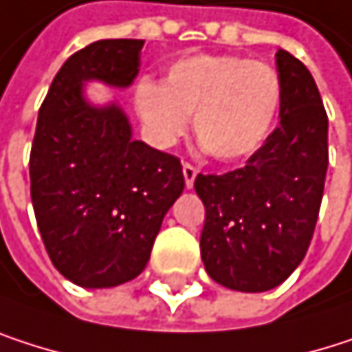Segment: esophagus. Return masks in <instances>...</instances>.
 I'll return each instance as SVG.
<instances>
[{"instance_id": "obj_1", "label": "esophagus", "mask_w": 352, "mask_h": 352, "mask_svg": "<svg viewBox=\"0 0 352 352\" xmlns=\"http://www.w3.org/2000/svg\"><path fill=\"white\" fill-rule=\"evenodd\" d=\"M182 174H184V182H186V188H192L195 186V178L199 174V170L190 164H184L182 166Z\"/></svg>"}]
</instances>
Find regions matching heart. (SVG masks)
<instances>
[{
    "label": "heart",
    "instance_id": "b5f03b06",
    "mask_svg": "<svg viewBox=\"0 0 352 352\" xmlns=\"http://www.w3.org/2000/svg\"><path fill=\"white\" fill-rule=\"evenodd\" d=\"M283 104L278 72L238 55H190L170 63L162 82L143 80L135 108L157 147L174 145L188 129L219 162L252 155L270 135Z\"/></svg>",
    "mask_w": 352,
    "mask_h": 352
}]
</instances>
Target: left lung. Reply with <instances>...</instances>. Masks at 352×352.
<instances>
[{
    "mask_svg": "<svg viewBox=\"0 0 352 352\" xmlns=\"http://www.w3.org/2000/svg\"><path fill=\"white\" fill-rule=\"evenodd\" d=\"M278 126L244 168L199 174L205 205L201 258L209 276L234 291L280 285L303 261L318 221L328 170V116L307 67L278 49Z\"/></svg>",
    "mask_w": 352,
    "mask_h": 352,
    "instance_id": "1",
    "label": "left lung"
}]
</instances>
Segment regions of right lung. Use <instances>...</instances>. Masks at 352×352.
<instances>
[{"mask_svg":"<svg viewBox=\"0 0 352 352\" xmlns=\"http://www.w3.org/2000/svg\"><path fill=\"white\" fill-rule=\"evenodd\" d=\"M143 41L108 38L74 53L38 110L30 197L55 268L86 289L122 285L147 266L164 215L184 190L180 160L133 139L116 102L94 106L86 82L129 88Z\"/></svg>","mask_w":352,"mask_h":352,"instance_id":"1","label":"right lung"}]
</instances>
